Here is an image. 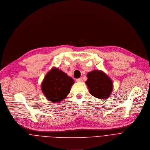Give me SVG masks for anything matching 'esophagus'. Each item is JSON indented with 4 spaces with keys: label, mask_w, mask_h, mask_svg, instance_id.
I'll return each instance as SVG.
<instances>
[{
    "label": "esophagus",
    "mask_w": 150,
    "mask_h": 150,
    "mask_svg": "<svg viewBox=\"0 0 150 150\" xmlns=\"http://www.w3.org/2000/svg\"><path fill=\"white\" fill-rule=\"evenodd\" d=\"M76 80V81H77V82H81V81H83V80H82V79H81V78L77 79Z\"/></svg>",
    "instance_id": "obj_1"
}]
</instances>
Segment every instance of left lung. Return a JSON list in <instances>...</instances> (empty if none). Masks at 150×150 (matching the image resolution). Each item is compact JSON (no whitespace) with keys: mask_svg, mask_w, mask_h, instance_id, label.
<instances>
[{"mask_svg":"<svg viewBox=\"0 0 150 150\" xmlns=\"http://www.w3.org/2000/svg\"><path fill=\"white\" fill-rule=\"evenodd\" d=\"M87 77L86 83L92 96L101 99L109 97L112 91L113 83L105 73L96 70L89 72Z\"/></svg>","mask_w":150,"mask_h":150,"instance_id":"left-lung-1","label":"left lung"}]
</instances>
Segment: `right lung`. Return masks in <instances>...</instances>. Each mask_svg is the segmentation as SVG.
Returning <instances> with one entry per match:
<instances>
[{"mask_svg": "<svg viewBox=\"0 0 150 150\" xmlns=\"http://www.w3.org/2000/svg\"><path fill=\"white\" fill-rule=\"evenodd\" d=\"M74 81L63 71L53 68L45 76L41 89L49 101L59 103L69 94Z\"/></svg>", "mask_w": 150, "mask_h": 150, "instance_id": "obj_1", "label": "right lung"}]
</instances>
